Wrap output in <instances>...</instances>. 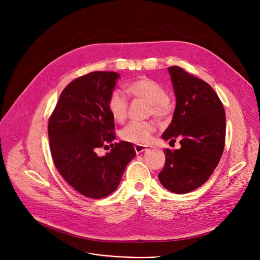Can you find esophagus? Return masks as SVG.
<instances>
[{"label": "esophagus", "mask_w": 260, "mask_h": 260, "mask_svg": "<svg viewBox=\"0 0 260 260\" xmlns=\"http://www.w3.org/2000/svg\"><path fill=\"white\" fill-rule=\"evenodd\" d=\"M145 149H146V146H144V145H135V151L137 154H140V153L144 152Z\"/></svg>", "instance_id": "34e87169"}]
</instances>
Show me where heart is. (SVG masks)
I'll return each mask as SVG.
<instances>
[{"label":"heart","instance_id":"obj_1","mask_svg":"<svg viewBox=\"0 0 260 260\" xmlns=\"http://www.w3.org/2000/svg\"><path fill=\"white\" fill-rule=\"evenodd\" d=\"M126 90L134 97L143 99L149 103L151 113L158 119H165L172 113V104L167 97V91L158 82L145 77L136 79L126 85ZM109 114L116 121H122L126 117L127 99L120 89H115L107 100ZM156 129L153 121L129 122L121 131V138L136 144L146 143Z\"/></svg>","mask_w":260,"mask_h":260}]
</instances>
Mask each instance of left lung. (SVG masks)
<instances>
[{
  "label": "left lung",
  "instance_id": "8db88e82",
  "mask_svg": "<svg viewBox=\"0 0 260 260\" xmlns=\"http://www.w3.org/2000/svg\"><path fill=\"white\" fill-rule=\"evenodd\" d=\"M176 107L163 140L180 139L179 149H165L160 183L172 193L186 194L207 182L223 153L225 113L215 90L179 66L168 68Z\"/></svg>",
  "mask_w": 260,
  "mask_h": 260
}]
</instances>
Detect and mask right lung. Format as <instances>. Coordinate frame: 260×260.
<instances>
[{
  "label": "right lung",
  "instance_id": "obj_1",
  "mask_svg": "<svg viewBox=\"0 0 260 260\" xmlns=\"http://www.w3.org/2000/svg\"><path fill=\"white\" fill-rule=\"evenodd\" d=\"M119 78L114 72H93L74 80L62 91L48 122L54 166L68 184L89 198H104L116 190L136 156L127 141L113 144L103 157L95 153L116 139L107 100Z\"/></svg>",
  "mask_w": 260,
  "mask_h": 260
}]
</instances>
